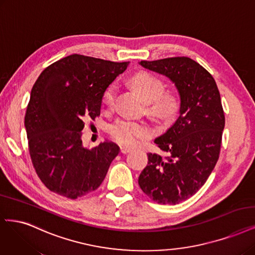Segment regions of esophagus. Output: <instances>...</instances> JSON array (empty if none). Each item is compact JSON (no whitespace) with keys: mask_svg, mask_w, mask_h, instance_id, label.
I'll list each match as a JSON object with an SVG mask.
<instances>
[{"mask_svg":"<svg viewBox=\"0 0 255 255\" xmlns=\"http://www.w3.org/2000/svg\"><path fill=\"white\" fill-rule=\"evenodd\" d=\"M130 150H131L130 147H128V146H125V145H121V146H120V153H122V154H127V153H128Z\"/></svg>","mask_w":255,"mask_h":255,"instance_id":"obj_1","label":"esophagus"}]
</instances>
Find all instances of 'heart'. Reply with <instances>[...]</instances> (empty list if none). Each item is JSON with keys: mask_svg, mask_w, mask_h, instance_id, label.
Listing matches in <instances>:
<instances>
[{"mask_svg": "<svg viewBox=\"0 0 255 255\" xmlns=\"http://www.w3.org/2000/svg\"><path fill=\"white\" fill-rule=\"evenodd\" d=\"M130 84L145 102L150 103V112L155 117L168 120L175 115L178 108L177 97L172 93H163V82L147 72H139L130 78ZM116 87L110 85L103 94V103L112 107L115 100ZM110 136L116 142L133 145L139 140L146 139L153 134L152 128L144 122H134L119 119L114 122L109 129Z\"/></svg>", "mask_w": 255, "mask_h": 255, "instance_id": "1", "label": "heart"}]
</instances>
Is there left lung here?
<instances>
[{
	"label": "left lung",
	"instance_id": "1",
	"mask_svg": "<svg viewBox=\"0 0 255 255\" xmlns=\"http://www.w3.org/2000/svg\"><path fill=\"white\" fill-rule=\"evenodd\" d=\"M171 79L180 96V115L155 143L168 156L148 153L138 178L140 188L161 205L193 196L212 173L221 153L225 114L212 75L188 57L140 61Z\"/></svg>",
	"mask_w": 255,
	"mask_h": 255
}]
</instances>
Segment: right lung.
<instances>
[{"label":"right lung","mask_w":255,"mask_h":255,"mask_svg":"<svg viewBox=\"0 0 255 255\" xmlns=\"http://www.w3.org/2000/svg\"><path fill=\"white\" fill-rule=\"evenodd\" d=\"M128 64L74 54L47 66L34 82L24 124L33 168L51 192L75 199L107 176L119 147L105 141L89 150L82 129L85 120L100 116L105 90Z\"/></svg>","instance_id":"obj_1"}]
</instances>
